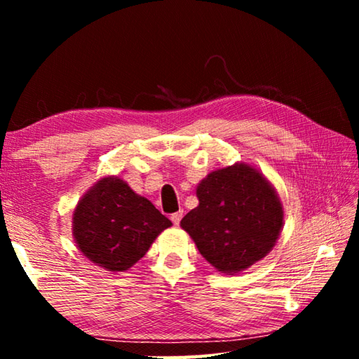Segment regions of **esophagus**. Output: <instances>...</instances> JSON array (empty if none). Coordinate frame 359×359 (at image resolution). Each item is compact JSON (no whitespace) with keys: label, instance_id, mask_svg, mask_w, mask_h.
<instances>
[{"label":"esophagus","instance_id":"esophagus-1","mask_svg":"<svg viewBox=\"0 0 359 359\" xmlns=\"http://www.w3.org/2000/svg\"><path fill=\"white\" fill-rule=\"evenodd\" d=\"M182 215H184V214H182V212H175V214L171 215V222H172L174 224H179L180 220H182Z\"/></svg>","mask_w":359,"mask_h":359}]
</instances>
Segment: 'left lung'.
<instances>
[{
    "instance_id": "8db88e82",
    "label": "left lung",
    "mask_w": 359,
    "mask_h": 359,
    "mask_svg": "<svg viewBox=\"0 0 359 359\" xmlns=\"http://www.w3.org/2000/svg\"><path fill=\"white\" fill-rule=\"evenodd\" d=\"M196 196L199 205L180 224L218 271H244L274 247L283 210L274 188L253 168L234 165L210 172Z\"/></svg>"
}]
</instances>
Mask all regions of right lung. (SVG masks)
Wrapping results in <instances>:
<instances>
[{"instance_id":"add662e5","label":"right lung","mask_w":359,"mask_h":359,"mask_svg":"<svg viewBox=\"0 0 359 359\" xmlns=\"http://www.w3.org/2000/svg\"><path fill=\"white\" fill-rule=\"evenodd\" d=\"M171 220L123 180H100L77 204L72 231L90 261L109 271H128Z\"/></svg>"}]
</instances>
